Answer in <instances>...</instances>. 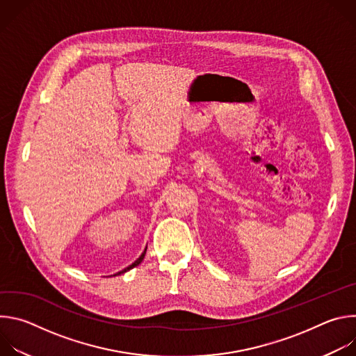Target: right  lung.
<instances>
[{"instance_id": "1", "label": "right lung", "mask_w": 356, "mask_h": 356, "mask_svg": "<svg viewBox=\"0 0 356 356\" xmlns=\"http://www.w3.org/2000/svg\"><path fill=\"white\" fill-rule=\"evenodd\" d=\"M145 253H146V249H145V250H143V253H142V255H140V257H139V258H138V259H136V261H135V262H134V264H132V265H129V266H128V268H125V269H124V270H122V272H118V273H125V272H128V270H131V269H132V268H135V266H138V265H139V264H140V262H142V261H143V258H145Z\"/></svg>"}]
</instances>
